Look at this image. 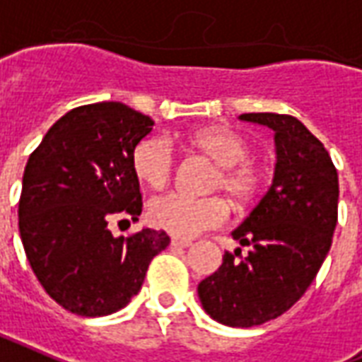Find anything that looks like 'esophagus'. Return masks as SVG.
Wrapping results in <instances>:
<instances>
[{
    "mask_svg": "<svg viewBox=\"0 0 362 362\" xmlns=\"http://www.w3.org/2000/svg\"><path fill=\"white\" fill-rule=\"evenodd\" d=\"M170 245H173L175 248H187L189 245H192V241H189V239H178V237H173Z\"/></svg>",
    "mask_w": 362,
    "mask_h": 362,
    "instance_id": "1",
    "label": "esophagus"
}]
</instances>
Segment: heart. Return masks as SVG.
Masks as SVG:
<instances>
[{"label":"heart","mask_w":362,"mask_h":362,"mask_svg":"<svg viewBox=\"0 0 362 362\" xmlns=\"http://www.w3.org/2000/svg\"><path fill=\"white\" fill-rule=\"evenodd\" d=\"M193 150L218 165L214 189H224L235 203H247L260 187V173L250 159V144L228 127H209L189 136ZM132 169L151 189H161L170 182L175 170V153L167 138L142 140L132 153ZM230 216V206L222 197L192 199L180 193H169L150 203L148 218L159 230L175 237H195L201 231L222 226Z\"/></svg>","instance_id":"b5f03b06"}]
</instances>
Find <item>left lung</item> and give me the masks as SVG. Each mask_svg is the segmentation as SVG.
I'll return each instance as SVG.
<instances>
[{
	"instance_id": "8db88e82",
	"label": "left lung",
	"mask_w": 362,
	"mask_h": 362,
	"mask_svg": "<svg viewBox=\"0 0 362 362\" xmlns=\"http://www.w3.org/2000/svg\"><path fill=\"white\" fill-rule=\"evenodd\" d=\"M273 129L275 173L266 195L231 231L241 248L197 286L214 321L248 328L277 319L303 296L327 258L338 222V173L321 140L281 114H243Z\"/></svg>"
}]
</instances>
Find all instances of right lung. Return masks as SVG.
Masks as SVG:
<instances>
[{"mask_svg": "<svg viewBox=\"0 0 362 362\" xmlns=\"http://www.w3.org/2000/svg\"><path fill=\"white\" fill-rule=\"evenodd\" d=\"M153 121L121 102L70 110L47 131L22 176L18 230L45 292L81 317L110 315L138 294L165 231L115 237L107 224L142 212L132 153Z\"/></svg>", "mask_w": 362, "mask_h": 362, "instance_id": "1", "label": "right lung"}]
</instances>
